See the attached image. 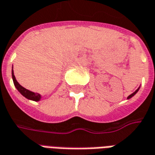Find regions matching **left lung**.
I'll return each mask as SVG.
<instances>
[{"instance_id":"1","label":"left lung","mask_w":155,"mask_h":155,"mask_svg":"<svg viewBox=\"0 0 155 155\" xmlns=\"http://www.w3.org/2000/svg\"><path fill=\"white\" fill-rule=\"evenodd\" d=\"M139 88H140V86H139V87H138V88L137 89V90H136V91H134V93H132V94H131L130 96H127V99H130V98H132V97H133V96H134V95H135V94H136V93L138 92V90H139Z\"/></svg>"}]
</instances>
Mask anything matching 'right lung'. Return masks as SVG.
Instances as JSON below:
<instances>
[{
  "mask_svg": "<svg viewBox=\"0 0 155 155\" xmlns=\"http://www.w3.org/2000/svg\"><path fill=\"white\" fill-rule=\"evenodd\" d=\"M12 80H13V83L14 85H15V87L17 89V91L21 93V95L24 96V97H26V98L28 99V100L35 101H38L41 100L42 96H41L40 94L32 92V91H29V90H27V89L24 88V87H22V86L17 82V80H16V77H15V75H14L13 67H12Z\"/></svg>",
  "mask_w": 155,
  "mask_h": 155,
  "instance_id": "1",
  "label": "right lung"
}]
</instances>
